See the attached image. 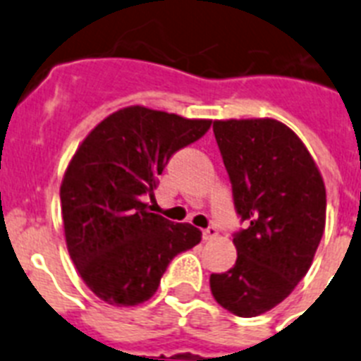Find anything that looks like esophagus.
<instances>
[{
    "label": "esophagus",
    "instance_id": "1",
    "mask_svg": "<svg viewBox=\"0 0 361 361\" xmlns=\"http://www.w3.org/2000/svg\"><path fill=\"white\" fill-rule=\"evenodd\" d=\"M202 237H204V240H214L218 237L216 227H207V229H204Z\"/></svg>",
    "mask_w": 361,
    "mask_h": 361
}]
</instances>
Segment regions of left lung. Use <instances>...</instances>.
I'll return each instance as SVG.
<instances>
[{"mask_svg":"<svg viewBox=\"0 0 361 361\" xmlns=\"http://www.w3.org/2000/svg\"><path fill=\"white\" fill-rule=\"evenodd\" d=\"M213 132L247 227L237 262L209 279L220 307L255 317L288 298L307 275L326 220V190L314 157L277 119L214 121Z\"/></svg>","mask_w":361,"mask_h":361,"instance_id":"obj_1","label":"left lung"}]
</instances>
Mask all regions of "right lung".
I'll list each match as a JSON object with an SVG mask.
<instances>
[{"mask_svg": "<svg viewBox=\"0 0 361 361\" xmlns=\"http://www.w3.org/2000/svg\"><path fill=\"white\" fill-rule=\"evenodd\" d=\"M211 119L126 106L78 145L62 185L63 235L86 286L114 307H135L156 293L166 266L195 247L202 231L174 224L145 204L172 154L195 143Z\"/></svg>", "mask_w": 361, "mask_h": 361, "instance_id": "1", "label": "right lung"}]
</instances>
